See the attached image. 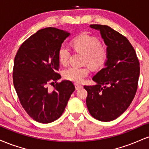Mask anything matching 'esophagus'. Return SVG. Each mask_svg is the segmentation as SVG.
<instances>
[{"label":"esophagus","mask_w":149,"mask_h":149,"mask_svg":"<svg viewBox=\"0 0 149 149\" xmlns=\"http://www.w3.org/2000/svg\"><path fill=\"white\" fill-rule=\"evenodd\" d=\"M75 87H76V90H79V89L83 88V85L80 84H77V83L75 84Z\"/></svg>","instance_id":"obj_1"}]
</instances>
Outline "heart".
I'll return each instance as SVG.
<instances>
[{
  "mask_svg": "<svg viewBox=\"0 0 149 149\" xmlns=\"http://www.w3.org/2000/svg\"><path fill=\"white\" fill-rule=\"evenodd\" d=\"M75 51L84 55V63L92 68H99L105 64L107 59V50L101 45L100 40L87 34H82L75 38L72 41ZM71 51L66 45H63L59 49L58 57L60 63L66 65L69 62ZM90 70L87 66L76 67L71 66L65 69L64 76L67 80L75 83H81L88 76Z\"/></svg>",
  "mask_w": 149,
  "mask_h": 149,
  "instance_id": "heart-1",
  "label": "heart"
}]
</instances>
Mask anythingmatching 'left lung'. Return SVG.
<instances>
[{
    "label": "left lung",
    "mask_w": 149,
    "mask_h": 149,
    "mask_svg": "<svg viewBox=\"0 0 149 149\" xmlns=\"http://www.w3.org/2000/svg\"><path fill=\"white\" fill-rule=\"evenodd\" d=\"M100 32L107 45L104 67L92 78L96 85L84 88L88 92L86 104L93 118L103 122L113 120L130 105L137 90L139 62L132 45L111 27L92 24Z\"/></svg>",
    "instance_id": "1"
}]
</instances>
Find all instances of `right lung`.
<instances>
[{"label": "right lung", "instance_id": "1", "mask_svg": "<svg viewBox=\"0 0 149 149\" xmlns=\"http://www.w3.org/2000/svg\"><path fill=\"white\" fill-rule=\"evenodd\" d=\"M70 33L49 27L29 38L17 52L14 61L13 83L19 100L30 117L40 123H49L64 111L75 87L63 80L48 90L49 82L57 83L61 76L59 49Z\"/></svg>", "mask_w": 149, "mask_h": 149}]
</instances>
